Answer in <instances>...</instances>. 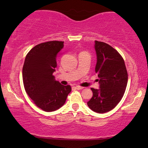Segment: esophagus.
<instances>
[{
	"label": "esophagus",
	"mask_w": 148,
	"mask_h": 148,
	"mask_svg": "<svg viewBox=\"0 0 148 148\" xmlns=\"http://www.w3.org/2000/svg\"><path fill=\"white\" fill-rule=\"evenodd\" d=\"M74 88H75L76 90H81V89H83V88H84V87H81V86H76Z\"/></svg>",
	"instance_id": "esophagus-1"
}]
</instances>
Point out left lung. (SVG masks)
I'll return each instance as SVG.
<instances>
[{"mask_svg":"<svg viewBox=\"0 0 148 148\" xmlns=\"http://www.w3.org/2000/svg\"><path fill=\"white\" fill-rule=\"evenodd\" d=\"M97 54L95 72L99 88H91L93 95L87 104L92 111L104 113L114 108L125 92L128 74L125 61L111 46L95 41Z\"/></svg>","mask_w":148,"mask_h":148,"instance_id":"8db88e82","label":"left lung"}]
</instances>
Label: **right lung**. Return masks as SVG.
Wrapping results in <instances>:
<instances>
[{
    "label": "right lung",
    "instance_id": "1",
    "mask_svg": "<svg viewBox=\"0 0 148 148\" xmlns=\"http://www.w3.org/2000/svg\"><path fill=\"white\" fill-rule=\"evenodd\" d=\"M64 42L50 41L39 44L27 54L22 70L25 90L37 106L43 111H56L64 105L71 86L56 81L53 73L56 58Z\"/></svg>",
    "mask_w": 148,
    "mask_h": 148
}]
</instances>
